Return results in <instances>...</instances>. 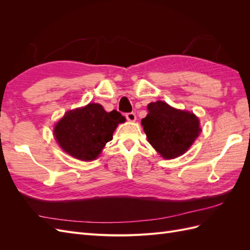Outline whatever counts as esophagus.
Here are the masks:
<instances>
[{
  "label": "esophagus",
  "mask_w": 250,
  "mask_h": 250,
  "mask_svg": "<svg viewBox=\"0 0 250 250\" xmlns=\"http://www.w3.org/2000/svg\"><path fill=\"white\" fill-rule=\"evenodd\" d=\"M125 117L128 121H129V122H134V121L137 120V115H135L134 112H127Z\"/></svg>",
  "instance_id": "34e87169"
}]
</instances>
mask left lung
Returning <instances> with one entry per match:
<instances>
[{
	"label": "left lung",
	"instance_id": "1",
	"mask_svg": "<svg viewBox=\"0 0 250 250\" xmlns=\"http://www.w3.org/2000/svg\"><path fill=\"white\" fill-rule=\"evenodd\" d=\"M142 120L148 142L164 158H174L190 148L200 132L194 113L171 107L163 101L150 103Z\"/></svg>",
	"mask_w": 250,
	"mask_h": 250
}]
</instances>
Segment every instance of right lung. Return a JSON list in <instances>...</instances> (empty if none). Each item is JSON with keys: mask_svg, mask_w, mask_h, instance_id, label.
Listing matches in <instances>:
<instances>
[{"mask_svg": "<svg viewBox=\"0 0 250 250\" xmlns=\"http://www.w3.org/2000/svg\"><path fill=\"white\" fill-rule=\"evenodd\" d=\"M125 118L113 109L105 111L98 103L67 111L54 128L55 138L66 153L81 161L98 157L105 144L112 140V133Z\"/></svg>", "mask_w": 250, "mask_h": 250, "instance_id": "obj_1", "label": "right lung"}]
</instances>
